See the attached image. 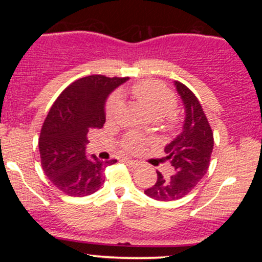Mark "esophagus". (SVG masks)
<instances>
[{"instance_id": "obj_1", "label": "esophagus", "mask_w": 262, "mask_h": 262, "mask_svg": "<svg viewBox=\"0 0 262 262\" xmlns=\"http://www.w3.org/2000/svg\"><path fill=\"white\" fill-rule=\"evenodd\" d=\"M123 161H124L125 164H127V166L133 167V169H135V167H138V166H139V165H140L139 161H137V160H130V159H123Z\"/></svg>"}]
</instances>
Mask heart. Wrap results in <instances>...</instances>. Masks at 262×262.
<instances>
[{
    "mask_svg": "<svg viewBox=\"0 0 262 262\" xmlns=\"http://www.w3.org/2000/svg\"><path fill=\"white\" fill-rule=\"evenodd\" d=\"M133 97L148 111L155 119L164 117L165 124L169 128L176 125V117L171 111L176 107L177 98L175 92L170 90L165 83L155 80H145L135 83L130 90ZM119 107V98L113 96L106 104V117L113 118ZM144 145V140L137 135H129L124 141V148L128 151H138Z\"/></svg>",
    "mask_w": 262,
    "mask_h": 262,
    "instance_id": "heart-1",
    "label": "heart"
}]
</instances>
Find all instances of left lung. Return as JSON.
Instances as JSON below:
<instances>
[{
	"mask_svg": "<svg viewBox=\"0 0 262 262\" xmlns=\"http://www.w3.org/2000/svg\"><path fill=\"white\" fill-rule=\"evenodd\" d=\"M175 86L186 113L182 132L165 146L166 160L175 173L166 179L156 171L155 185L144 191L150 198L164 202L180 200L196 187L207 173L214 145L212 128L198 98L180 81H175Z\"/></svg>",
	"mask_w": 262,
	"mask_h": 262,
	"instance_id": "left-lung-1",
	"label": "left lung"
}]
</instances>
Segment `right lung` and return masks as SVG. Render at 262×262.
Wrapping results in <instances>:
<instances>
[{"label": "right lung", "instance_id": "1", "mask_svg": "<svg viewBox=\"0 0 262 262\" xmlns=\"http://www.w3.org/2000/svg\"><path fill=\"white\" fill-rule=\"evenodd\" d=\"M127 80L103 75L82 77L66 87L50 108L39 137L41 167L68 196L95 193L104 182V169L117 162L87 156V133L103 127L108 95Z\"/></svg>", "mask_w": 262, "mask_h": 262}]
</instances>
